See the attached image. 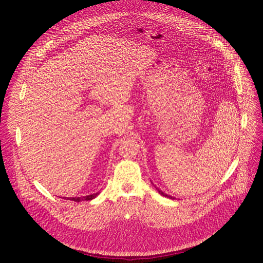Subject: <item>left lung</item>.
Here are the masks:
<instances>
[{
    "label": "left lung",
    "instance_id": "obj_1",
    "mask_svg": "<svg viewBox=\"0 0 263 263\" xmlns=\"http://www.w3.org/2000/svg\"><path fill=\"white\" fill-rule=\"evenodd\" d=\"M157 189V191L159 192V194H161L162 196H164V197H167V198H170V199H175V197H173V196H171V195H167L166 193H164V192H162L161 190H159L158 187H156Z\"/></svg>",
    "mask_w": 263,
    "mask_h": 263
}]
</instances>
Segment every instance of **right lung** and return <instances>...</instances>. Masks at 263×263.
I'll return each mask as SVG.
<instances>
[{"label": "right lung", "mask_w": 263, "mask_h": 263, "mask_svg": "<svg viewBox=\"0 0 263 263\" xmlns=\"http://www.w3.org/2000/svg\"><path fill=\"white\" fill-rule=\"evenodd\" d=\"M100 192H97L95 193V194H90V195H86V196H81V197H68L67 199L69 200H72V201H77V202H80V201H83V200H91L93 198H96L97 196L99 195ZM66 198V197H64Z\"/></svg>", "instance_id": "1"}]
</instances>
